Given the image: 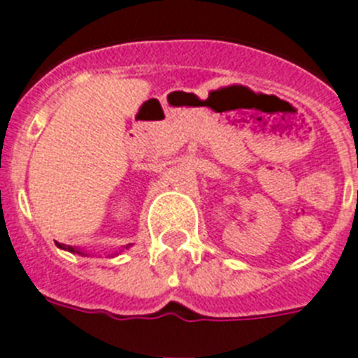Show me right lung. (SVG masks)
<instances>
[{
    "instance_id": "add662e5",
    "label": "right lung",
    "mask_w": 358,
    "mask_h": 358,
    "mask_svg": "<svg viewBox=\"0 0 358 358\" xmlns=\"http://www.w3.org/2000/svg\"><path fill=\"white\" fill-rule=\"evenodd\" d=\"M57 248L65 250V252H70V253H78V255H83V257H87V253H85L83 250L74 248V246H69V244H59V243H57ZM127 250H128V246H127ZM115 255H117V253H115Z\"/></svg>"
}]
</instances>
